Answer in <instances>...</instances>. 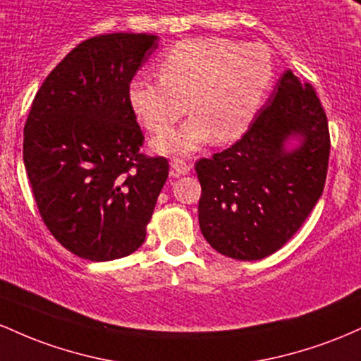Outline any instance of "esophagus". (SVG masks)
Wrapping results in <instances>:
<instances>
[{
    "label": "esophagus",
    "mask_w": 361,
    "mask_h": 361,
    "mask_svg": "<svg viewBox=\"0 0 361 361\" xmlns=\"http://www.w3.org/2000/svg\"><path fill=\"white\" fill-rule=\"evenodd\" d=\"M170 167H172L173 176H185V173L191 172V165L182 159H172L170 160Z\"/></svg>",
    "instance_id": "obj_1"
}]
</instances>
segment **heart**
Masks as SVG:
<instances>
[{"instance_id": "heart-1", "label": "heart", "mask_w": 361, "mask_h": 361, "mask_svg": "<svg viewBox=\"0 0 361 361\" xmlns=\"http://www.w3.org/2000/svg\"><path fill=\"white\" fill-rule=\"evenodd\" d=\"M160 82L131 80L128 100L148 131H169L188 111L192 117L157 137L161 153H189L213 136L226 143L245 131L273 80V61L261 44L224 37L177 42L157 63Z\"/></svg>"}]
</instances>
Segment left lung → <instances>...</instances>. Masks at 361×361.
Segmentation results:
<instances>
[{
	"label": "left lung",
	"mask_w": 361,
	"mask_h": 361,
	"mask_svg": "<svg viewBox=\"0 0 361 361\" xmlns=\"http://www.w3.org/2000/svg\"><path fill=\"white\" fill-rule=\"evenodd\" d=\"M297 137L301 143L288 150ZM329 126L310 83L285 71L237 143L196 161L200 226L226 257H268L297 233L324 191Z\"/></svg>",
	"instance_id": "obj_1"
}]
</instances>
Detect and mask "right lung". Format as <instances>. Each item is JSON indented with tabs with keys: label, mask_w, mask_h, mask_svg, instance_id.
Returning <instances> with one entry per match:
<instances>
[{
	"label": "right lung",
	"mask_w": 361,
	"mask_h": 361,
	"mask_svg": "<svg viewBox=\"0 0 361 361\" xmlns=\"http://www.w3.org/2000/svg\"><path fill=\"white\" fill-rule=\"evenodd\" d=\"M159 46L148 34L83 40L39 88L23 164L44 224L75 256L104 262L140 249L169 177L164 157L140 152L128 100L136 71Z\"/></svg>",
	"instance_id": "right-lung-1"
}]
</instances>
